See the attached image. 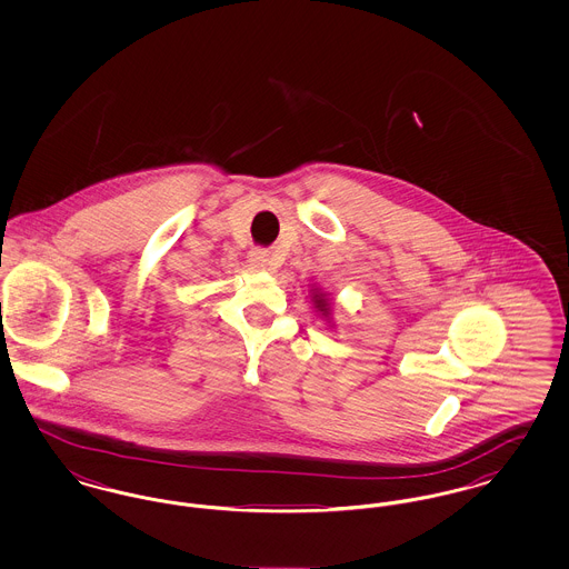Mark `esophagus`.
<instances>
[{"mask_svg": "<svg viewBox=\"0 0 569 569\" xmlns=\"http://www.w3.org/2000/svg\"><path fill=\"white\" fill-rule=\"evenodd\" d=\"M251 264L258 269V271H271L272 269V258L269 251H264V249H256V251H251Z\"/></svg>", "mask_w": 569, "mask_h": 569, "instance_id": "esophagus-1", "label": "esophagus"}]
</instances>
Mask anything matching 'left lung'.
<instances>
[{
  "label": "left lung",
  "instance_id": "8db88e82",
  "mask_svg": "<svg viewBox=\"0 0 569 569\" xmlns=\"http://www.w3.org/2000/svg\"><path fill=\"white\" fill-rule=\"evenodd\" d=\"M309 297H311V302H313L316 311L320 313V318H322L330 328H335V305H332V300L328 298V292H325L320 286H311Z\"/></svg>",
  "mask_w": 569,
  "mask_h": 569
}]
</instances>
